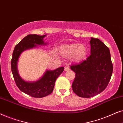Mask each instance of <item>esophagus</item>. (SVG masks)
Here are the masks:
<instances>
[{
    "label": "esophagus",
    "mask_w": 123,
    "mask_h": 123,
    "mask_svg": "<svg viewBox=\"0 0 123 123\" xmlns=\"http://www.w3.org/2000/svg\"><path fill=\"white\" fill-rule=\"evenodd\" d=\"M64 70L65 71H68V70H70V68L68 66H65V69Z\"/></svg>",
    "instance_id": "1"
}]
</instances>
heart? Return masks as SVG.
<instances>
[{
	"label": "heart",
	"instance_id": "heart-1",
	"mask_svg": "<svg viewBox=\"0 0 123 123\" xmlns=\"http://www.w3.org/2000/svg\"><path fill=\"white\" fill-rule=\"evenodd\" d=\"M60 52L64 55H69L70 58L75 61L84 59L87 54V49L83 44H65L60 47Z\"/></svg>",
	"mask_w": 123,
	"mask_h": 123
}]
</instances>
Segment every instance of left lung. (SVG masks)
Here are the masks:
<instances>
[{
    "mask_svg": "<svg viewBox=\"0 0 123 123\" xmlns=\"http://www.w3.org/2000/svg\"><path fill=\"white\" fill-rule=\"evenodd\" d=\"M90 44L91 55L86 60L70 66L75 73L73 91L80 97H92L104 91L113 71L109 48L97 38L91 37Z\"/></svg>",
    "mask_w": 123,
    "mask_h": 123,
    "instance_id": "8db88e82",
    "label": "left lung"
}]
</instances>
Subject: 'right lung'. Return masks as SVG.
<instances>
[{"instance_id":"add662e5","label":"right lung","mask_w":123,"mask_h":123,"mask_svg":"<svg viewBox=\"0 0 123 123\" xmlns=\"http://www.w3.org/2000/svg\"><path fill=\"white\" fill-rule=\"evenodd\" d=\"M45 36L37 34L26 36L14 47L11 60V70L16 86L24 93L35 98H42L50 94L53 91L55 80L64 69L63 67H61L55 70H47L40 80L35 82L25 81L19 75L17 65L19 55L25 50L35 47L37 44H46L43 42Z\"/></svg>"}]
</instances>
